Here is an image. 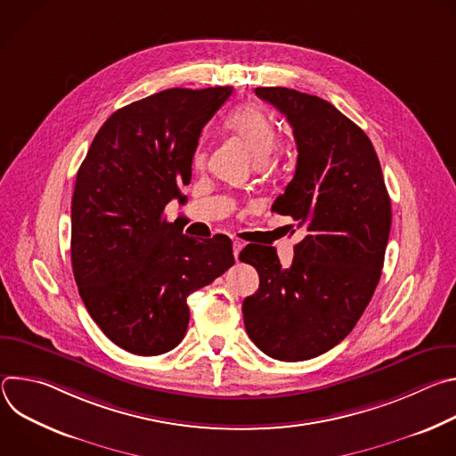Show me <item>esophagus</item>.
Wrapping results in <instances>:
<instances>
[{
  "instance_id": "1",
  "label": "esophagus",
  "mask_w": 456,
  "mask_h": 456,
  "mask_svg": "<svg viewBox=\"0 0 456 456\" xmlns=\"http://www.w3.org/2000/svg\"><path fill=\"white\" fill-rule=\"evenodd\" d=\"M243 248V243L241 241H232V254H234V259L238 262V256H240V250Z\"/></svg>"
}]
</instances>
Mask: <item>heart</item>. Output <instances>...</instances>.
Wrapping results in <instances>:
<instances>
[{
  "instance_id": "b5f03b06",
  "label": "heart",
  "mask_w": 456,
  "mask_h": 456,
  "mask_svg": "<svg viewBox=\"0 0 456 456\" xmlns=\"http://www.w3.org/2000/svg\"><path fill=\"white\" fill-rule=\"evenodd\" d=\"M225 127L257 162H265L276 146V124L256 104H241L234 108L225 118ZM206 162L208 151L200 148L194 153V167L202 169L206 167Z\"/></svg>"
}]
</instances>
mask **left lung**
<instances>
[{"instance_id":"1","label":"left lung","mask_w":456,"mask_h":456,"mask_svg":"<svg viewBox=\"0 0 456 456\" xmlns=\"http://www.w3.org/2000/svg\"><path fill=\"white\" fill-rule=\"evenodd\" d=\"M290 122L297 164L273 211L306 236L283 269L273 247L240 259L259 276L241 312L252 343L278 361H306L339 345L380 280L392 204L371 141L334 104L290 88H256Z\"/></svg>"}]
</instances>
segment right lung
<instances>
[{
	"label": "right lung",
	"mask_w": 456,
	"mask_h": 456,
	"mask_svg": "<svg viewBox=\"0 0 456 456\" xmlns=\"http://www.w3.org/2000/svg\"><path fill=\"white\" fill-rule=\"evenodd\" d=\"M231 86L171 88L117 110L83 160L72 197V269L104 336L135 355H160L185 336L187 296L234 264L232 243L194 240L164 218L185 200L202 127Z\"/></svg>",
	"instance_id": "obj_1"
}]
</instances>
